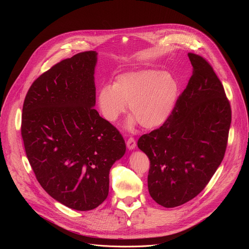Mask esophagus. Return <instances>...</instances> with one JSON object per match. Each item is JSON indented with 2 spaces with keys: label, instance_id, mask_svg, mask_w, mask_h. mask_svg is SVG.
Returning a JSON list of instances; mask_svg holds the SVG:
<instances>
[{
  "label": "esophagus",
  "instance_id": "obj_1",
  "mask_svg": "<svg viewBox=\"0 0 249 249\" xmlns=\"http://www.w3.org/2000/svg\"><path fill=\"white\" fill-rule=\"evenodd\" d=\"M126 145H127V147H128L129 150L135 149V147H136V140H135L133 137H130V138L127 140V142H126Z\"/></svg>",
  "mask_w": 249,
  "mask_h": 249
}]
</instances>
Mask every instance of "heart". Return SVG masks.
Wrapping results in <instances>:
<instances>
[{"label": "heart", "mask_w": 249, "mask_h": 249, "mask_svg": "<svg viewBox=\"0 0 249 249\" xmlns=\"http://www.w3.org/2000/svg\"><path fill=\"white\" fill-rule=\"evenodd\" d=\"M177 93L178 85L170 74L141 70L117 76L113 86H103L98 92V106L102 116L113 123L128 104L130 125L139 122L145 129H155L171 115Z\"/></svg>", "instance_id": "obj_1"}]
</instances>
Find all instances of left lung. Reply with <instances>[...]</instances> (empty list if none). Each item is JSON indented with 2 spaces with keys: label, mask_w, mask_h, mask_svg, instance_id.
Here are the masks:
<instances>
[{
  "label": "left lung",
  "mask_w": 249,
  "mask_h": 249,
  "mask_svg": "<svg viewBox=\"0 0 249 249\" xmlns=\"http://www.w3.org/2000/svg\"><path fill=\"white\" fill-rule=\"evenodd\" d=\"M192 76L169 118L142 135L138 147L150 160L148 188L165 208L180 206L209 183L227 150L231 108L211 64L188 53Z\"/></svg>",
  "instance_id": "obj_1"
}]
</instances>
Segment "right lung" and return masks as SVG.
Returning a JSON list of instances; mask_svg holds the SVG:
<instances>
[{"instance_id": "obj_1", "label": "right lung", "mask_w": 249, "mask_h": 249, "mask_svg": "<svg viewBox=\"0 0 249 249\" xmlns=\"http://www.w3.org/2000/svg\"><path fill=\"white\" fill-rule=\"evenodd\" d=\"M95 51L60 61L30 86L22 106L21 137L42 188L78 211L108 196L109 171L123 157L120 132L94 109Z\"/></svg>"}]
</instances>
